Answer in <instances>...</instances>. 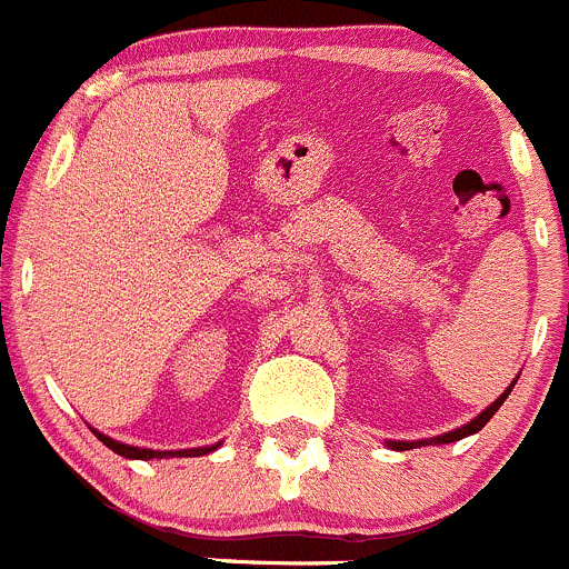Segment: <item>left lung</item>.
<instances>
[{"label":"left lung","instance_id":"obj_1","mask_svg":"<svg viewBox=\"0 0 569 569\" xmlns=\"http://www.w3.org/2000/svg\"><path fill=\"white\" fill-rule=\"evenodd\" d=\"M517 385V379L511 381L509 387H506L503 392H500L498 398H495L492 403H489L487 409H483V412H478L473 420H470V423H465V426H459V429H453V431H446V435H437V437H429V440H387L385 446L387 448H392V451H409V448H420V446H448V442H457V440H465V437H470V435H476V431H481L483 426L489 423V418H492L495 412H498L500 409V403L506 401V398H509V392H511V387Z\"/></svg>","mask_w":569,"mask_h":569}]
</instances>
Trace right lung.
Segmentation results:
<instances>
[{"label":"right lung","mask_w":569,"mask_h":569,"mask_svg":"<svg viewBox=\"0 0 569 569\" xmlns=\"http://www.w3.org/2000/svg\"><path fill=\"white\" fill-rule=\"evenodd\" d=\"M96 437H99L101 442H104L110 451H116L118 457H127V459H143V462H149V459H166V457H204V453H212L216 448H221V442H216V446H204V448H184V451H151V448H138V446H127V442H118L112 440V437L101 435V431L91 429Z\"/></svg>","instance_id":"1"}]
</instances>
